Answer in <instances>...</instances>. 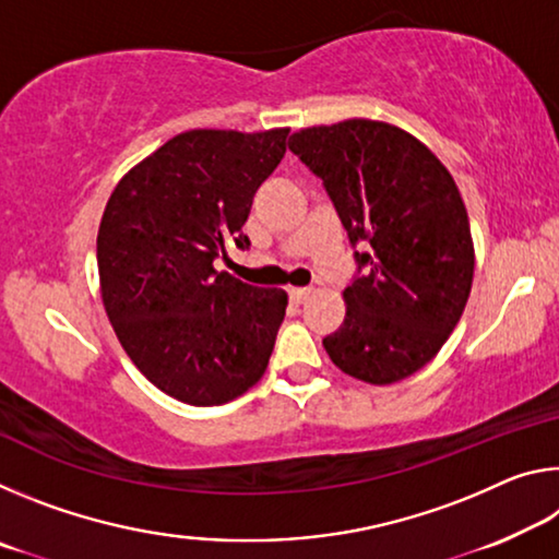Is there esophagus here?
Returning <instances> with one entry per match:
<instances>
[{
    "label": "esophagus",
    "instance_id": "34e87169",
    "mask_svg": "<svg viewBox=\"0 0 559 559\" xmlns=\"http://www.w3.org/2000/svg\"><path fill=\"white\" fill-rule=\"evenodd\" d=\"M310 293H313V288H290L288 296L296 306H300V302H306L310 298Z\"/></svg>",
    "mask_w": 559,
    "mask_h": 559
}]
</instances>
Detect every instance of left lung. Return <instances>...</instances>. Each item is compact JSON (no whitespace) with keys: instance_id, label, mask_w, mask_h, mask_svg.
Masks as SVG:
<instances>
[{"instance_id":"8db88e82","label":"left lung","mask_w":559,"mask_h":559,"mask_svg":"<svg viewBox=\"0 0 559 559\" xmlns=\"http://www.w3.org/2000/svg\"><path fill=\"white\" fill-rule=\"evenodd\" d=\"M288 147L325 192L359 271L343 290L345 320L323 345L355 380L394 384L437 357L466 308L473 239L447 167L409 132L353 118L293 132Z\"/></svg>"}]
</instances>
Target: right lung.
<instances>
[{
  "label": "right lung",
  "mask_w": 559,
  "mask_h": 559,
  "mask_svg": "<svg viewBox=\"0 0 559 559\" xmlns=\"http://www.w3.org/2000/svg\"><path fill=\"white\" fill-rule=\"evenodd\" d=\"M288 128L187 130L112 189L98 229L100 296L132 365L192 406L241 396L269 367L288 296L214 269L257 189L286 155Z\"/></svg>",
  "instance_id": "right-lung-1"
}]
</instances>
